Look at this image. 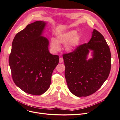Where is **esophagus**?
I'll use <instances>...</instances> for the list:
<instances>
[{
  "label": "esophagus",
  "instance_id": "34e87169",
  "mask_svg": "<svg viewBox=\"0 0 120 120\" xmlns=\"http://www.w3.org/2000/svg\"><path fill=\"white\" fill-rule=\"evenodd\" d=\"M64 61V59L62 58V57H60L59 59V62L60 63H62Z\"/></svg>",
  "mask_w": 120,
  "mask_h": 120
}]
</instances>
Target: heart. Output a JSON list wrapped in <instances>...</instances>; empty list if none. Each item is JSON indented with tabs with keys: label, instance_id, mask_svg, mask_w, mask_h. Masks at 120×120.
I'll return each instance as SVG.
<instances>
[{
	"label": "heart",
	"instance_id": "1",
	"mask_svg": "<svg viewBox=\"0 0 120 120\" xmlns=\"http://www.w3.org/2000/svg\"><path fill=\"white\" fill-rule=\"evenodd\" d=\"M76 30H71L59 35L56 37V40L52 39L50 42V47L54 52L60 50V46L58 44H65V49L68 52L75 51L80 43L81 36L79 34H77Z\"/></svg>",
	"mask_w": 120,
	"mask_h": 120
}]
</instances>
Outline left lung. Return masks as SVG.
<instances>
[{
  "label": "left lung",
  "mask_w": 120,
  "mask_h": 120,
  "mask_svg": "<svg viewBox=\"0 0 120 120\" xmlns=\"http://www.w3.org/2000/svg\"><path fill=\"white\" fill-rule=\"evenodd\" d=\"M90 49L93 51V57L87 60ZM63 59L68 89L78 97H87L96 92L108 77L111 70L110 48L103 36L95 29L88 43L64 54Z\"/></svg>",
  "instance_id": "1"
}]
</instances>
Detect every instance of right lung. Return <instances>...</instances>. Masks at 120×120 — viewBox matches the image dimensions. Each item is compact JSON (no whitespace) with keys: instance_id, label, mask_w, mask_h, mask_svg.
I'll use <instances>...</instances> for the list:
<instances>
[{"instance_id":"right-lung-1","label":"right lung","mask_w":120,"mask_h":120,"mask_svg":"<svg viewBox=\"0 0 120 120\" xmlns=\"http://www.w3.org/2000/svg\"><path fill=\"white\" fill-rule=\"evenodd\" d=\"M46 22L28 25L14 37L9 64L14 82L23 92L35 95L50 87L52 72L59 56L50 53L49 41L42 34Z\"/></svg>"}]
</instances>
